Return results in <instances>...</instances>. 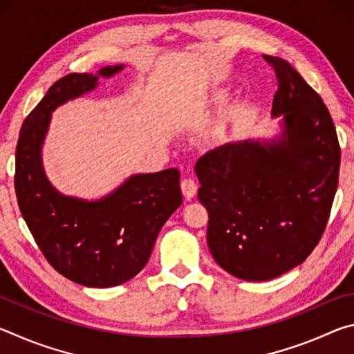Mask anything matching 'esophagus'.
<instances>
[{
	"label": "esophagus",
	"instance_id": "34e87169",
	"mask_svg": "<svg viewBox=\"0 0 354 354\" xmlns=\"http://www.w3.org/2000/svg\"><path fill=\"white\" fill-rule=\"evenodd\" d=\"M181 190L185 200H192L196 195V190H198V185L192 178H184L181 181Z\"/></svg>",
	"mask_w": 354,
	"mask_h": 354
}]
</instances>
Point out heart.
Instances as JSON below:
<instances>
[{
  "mask_svg": "<svg viewBox=\"0 0 354 354\" xmlns=\"http://www.w3.org/2000/svg\"><path fill=\"white\" fill-rule=\"evenodd\" d=\"M223 139H225V128H217V129H215L214 140L215 142H220V140H223Z\"/></svg>",
  "mask_w": 354,
  "mask_h": 354,
  "instance_id": "1",
  "label": "heart"
}]
</instances>
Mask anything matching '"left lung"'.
I'll use <instances>...</instances> for the list:
<instances>
[{"label": "left lung", "mask_w": 354, "mask_h": 354, "mask_svg": "<svg viewBox=\"0 0 354 354\" xmlns=\"http://www.w3.org/2000/svg\"><path fill=\"white\" fill-rule=\"evenodd\" d=\"M263 59L277 75L272 115H283V136L226 143L195 165L209 215L207 247L223 270L245 281L277 278L313 253L340 167L335 127L320 95L284 59Z\"/></svg>", "instance_id": "1"}]
</instances>
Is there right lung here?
I'll list each match as a JSON object with an SVG mask.
<instances>
[{"label": "right lung", "mask_w": 354, "mask_h": 354, "mask_svg": "<svg viewBox=\"0 0 354 354\" xmlns=\"http://www.w3.org/2000/svg\"><path fill=\"white\" fill-rule=\"evenodd\" d=\"M123 65L98 75L70 73L25 118L15 153V194L23 218L56 272L87 287H113L147 266L160 227L181 206L178 169L134 175L104 198L86 201L53 187L41 167L51 112L97 87Z\"/></svg>", "instance_id": "obj_1"}]
</instances>
